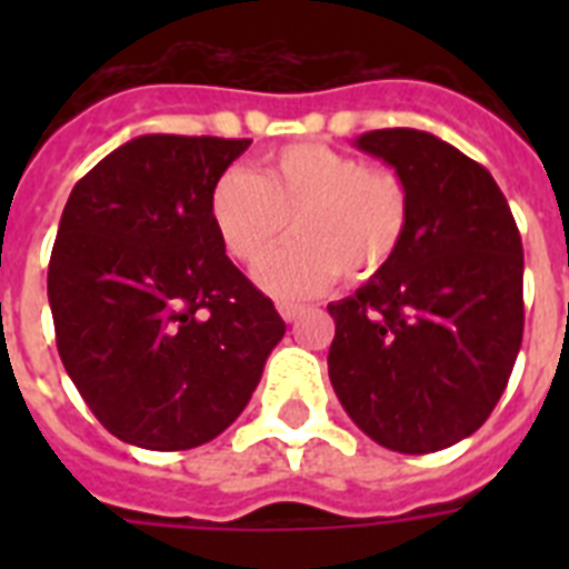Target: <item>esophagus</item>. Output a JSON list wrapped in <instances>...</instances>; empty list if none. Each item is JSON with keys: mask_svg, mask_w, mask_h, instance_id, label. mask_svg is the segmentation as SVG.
<instances>
[{"mask_svg": "<svg viewBox=\"0 0 569 569\" xmlns=\"http://www.w3.org/2000/svg\"><path fill=\"white\" fill-rule=\"evenodd\" d=\"M277 310H280V316H283L286 321H295V319H298V316H301V312H303V307H301V303L283 301V303H277Z\"/></svg>", "mask_w": 569, "mask_h": 569, "instance_id": "34e87169", "label": "esophagus"}]
</instances>
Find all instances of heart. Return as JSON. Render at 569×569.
I'll use <instances>...</instances> for the list:
<instances>
[{"mask_svg":"<svg viewBox=\"0 0 569 569\" xmlns=\"http://www.w3.org/2000/svg\"><path fill=\"white\" fill-rule=\"evenodd\" d=\"M209 218L236 262L257 266L283 239H298L259 268L277 298H310L333 280L366 283L383 274L405 244L410 197L392 171L337 147L286 144L259 162L257 177L227 171L209 191Z\"/></svg>","mask_w":569,"mask_h":569,"instance_id":"b5f03b06","label":"heart"}]
</instances>
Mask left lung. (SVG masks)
I'll use <instances>...</instances> for the list:
<instances>
[{
	"instance_id": "8db88e82",
	"label": "left lung",
	"mask_w": 569,
	"mask_h": 569,
	"mask_svg": "<svg viewBox=\"0 0 569 569\" xmlns=\"http://www.w3.org/2000/svg\"><path fill=\"white\" fill-rule=\"evenodd\" d=\"M357 147L396 168L410 223L383 274L328 303L330 383L383 449H449L487 422L520 355V230L485 164L431 132L375 129Z\"/></svg>"
}]
</instances>
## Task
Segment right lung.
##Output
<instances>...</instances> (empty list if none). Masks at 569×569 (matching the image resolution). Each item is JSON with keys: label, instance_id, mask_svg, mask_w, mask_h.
Segmentation results:
<instances>
[{"label": "right lung", "instance_id": "add662e5", "mask_svg": "<svg viewBox=\"0 0 569 569\" xmlns=\"http://www.w3.org/2000/svg\"><path fill=\"white\" fill-rule=\"evenodd\" d=\"M250 138L141 136L70 191L47 292L67 375L102 428L153 451L214 440L286 325L223 253L214 180Z\"/></svg>", "mask_w": 569, "mask_h": 569}]
</instances>
